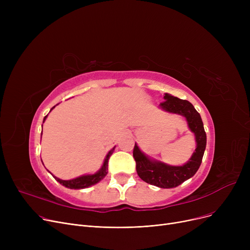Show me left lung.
<instances>
[{"label": "left lung", "instance_id": "left-lung-1", "mask_svg": "<svg viewBox=\"0 0 250 250\" xmlns=\"http://www.w3.org/2000/svg\"><path fill=\"white\" fill-rule=\"evenodd\" d=\"M164 99L159 105L162 110L186 117L188 128L194 134L196 143L194 152L189 160L181 166L168 165L150 158L140 150L137 144H135L133 155L136 160L137 173L142 180L161 188H172L192 177L199 170L206 150L207 135L200 113L189 101L179 99L168 93H165Z\"/></svg>", "mask_w": 250, "mask_h": 250}]
</instances>
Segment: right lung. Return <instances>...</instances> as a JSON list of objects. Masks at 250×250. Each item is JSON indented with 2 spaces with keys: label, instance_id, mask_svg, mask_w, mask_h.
<instances>
[{
  "label": "right lung",
  "instance_id": "1",
  "mask_svg": "<svg viewBox=\"0 0 250 250\" xmlns=\"http://www.w3.org/2000/svg\"><path fill=\"white\" fill-rule=\"evenodd\" d=\"M58 105V104H57ZM56 106L52 107L50 109V111L54 109ZM46 116H44L43 118V123L44 121L46 120ZM114 148L113 147L106 155V157H105L104 159V162L101 166V168L98 170L97 172H95L94 174H85V175H82V176H79V177H76L74 179H70V180H62V179H60L56 176H54L56 178L57 181H59L61 185H62L63 187L68 188H71V189H81V188H89L91 186H94L96 185V183H98L101 179H103L105 176H106L107 172H108V159L109 157L111 156V154L113 153L114 151Z\"/></svg>",
  "mask_w": 250,
  "mask_h": 250
}]
</instances>
